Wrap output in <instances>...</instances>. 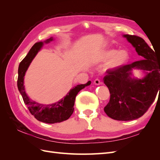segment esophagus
Masks as SVG:
<instances>
[{"mask_svg": "<svg viewBox=\"0 0 160 160\" xmlns=\"http://www.w3.org/2000/svg\"><path fill=\"white\" fill-rule=\"evenodd\" d=\"M94 84H95V85H99L102 84V83H101V82L100 81V80H99V79H96L94 81Z\"/></svg>", "mask_w": 160, "mask_h": 160, "instance_id": "34e87169", "label": "esophagus"}]
</instances>
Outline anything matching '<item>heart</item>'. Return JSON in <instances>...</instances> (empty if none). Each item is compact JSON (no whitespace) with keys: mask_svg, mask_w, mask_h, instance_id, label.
<instances>
[{"mask_svg":"<svg viewBox=\"0 0 160 160\" xmlns=\"http://www.w3.org/2000/svg\"><path fill=\"white\" fill-rule=\"evenodd\" d=\"M129 54L127 51L120 49L116 51L115 49L105 50L99 58V61L106 62L105 67L108 69H115L123 66L128 62Z\"/></svg>","mask_w":160,"mask_h":160,"instance_id":"1","label":"heart"}]
</instances>
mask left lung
Segmentation results:
<instances>
[{
  "label": "left lung",
  "instance_id": "left-lung-1",
  "mask_svg": "<svg viewBox=\"0 0 160 160\" xmlns=\"http://www.w3.org/2000/svg\"><path fill=\"white\" fill-rule=\"evenodd\" d=\"M123 37L144 59L107 71L103 81L109 90L110 99L104 111L113 119L130 121L142 117L160 91V61L142 38L129 35ZM134 68L143 70L146 76L133 78Z\"/></svg>",
  "mask_w": 160,
  "mask_h": 160
}]
</instances>
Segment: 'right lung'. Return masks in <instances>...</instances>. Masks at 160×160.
Listing matches in <instances>:
<instances>
[{
	"instance_id": "obj_1",
	"label": "right lung",
	"mask_w": 160,
	"mask_h": 160,
	"mask_svg": "<svg viewBox=\"0 0 160 160\" xmlns=\"http://www.w3.org/2000/svg\"><path fill=\"white\" fill-rule=\"evenodd\" d=\"M52 37L45 41L48 43L52 41ZM43 42H38L34 45L27 56L20 62L18 70L17 86L20 93L21 94L24 103L27 105L30 113L34 115L38 121L46 123H60L68 119L73 113L75 98L77 93L86 86L91 84L89 81L86 84L77 85L69 91L67 95L55 103L49 105H43L35 102L28 98L27 95L25 86H24V77L29 67L31 62L37 55L38 52L42 47Z\"/></svg>"
}]
</instances>
